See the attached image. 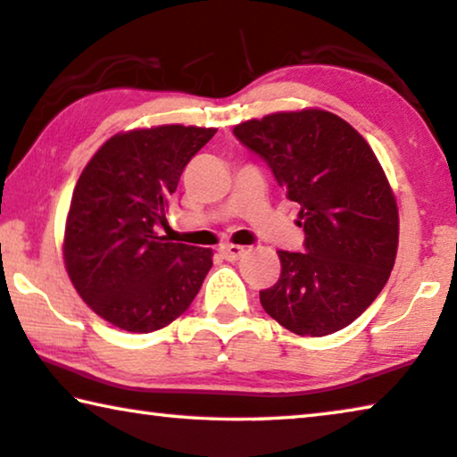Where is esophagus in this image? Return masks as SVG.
<instances>
[{
	"instance_id": "obj_1",
	"label": "esophagus",
	"mask_w": 457,
	"mask_h": 457,
	"mask_svg": "<svg viewBox=\"0 0 457 457\" xmlns=\"http://www.w3.org/2000/svg\"><path fill=\"white\" fill-rule=\"evenodd\" d=\"M222 259H227V262H238L245 253V247H238V245H222V247L219 249Z\"/></svg>"
}]
</instances>
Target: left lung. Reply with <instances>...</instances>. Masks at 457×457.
<instances>
[{
    "mask_svg": "<svg viewBox=\"0 0 457 457\" xmlns=\"http://www.w3.org/2000/svg\"><path fill=\"white\" fill-rule=\"evenodd\" d=\"M300 204L304 251H278L279 279L259 292L263 311L287 331L322 337L351 325L395 268L398 210L370 145L322 110L279 112L235 126Z\"/></svg>",
    "mask_w": 457,
    "mask_h": 457,
    "instance_id": "8db88e82",
    "label": "left lung"
}]
</instances>
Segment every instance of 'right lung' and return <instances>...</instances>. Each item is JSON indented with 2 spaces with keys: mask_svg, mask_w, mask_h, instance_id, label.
<instances>
[{
  "mask_svg": "<svg viewBox=\"0 0 457 457\" xmlns=\"http://www.w3.org/2000/svg\"><path fill=\"white\" fill-rule=\"evenodd\" d=\"M216 135L157 126L112 137L77 179L65 228L69 278L104 320L153 333L184 314L212 268V251L171 243L167 206L195 153Z\"/></svg>",
  "mask_w": 457,
  "mask_h": 457,
  "instance_id": "obj_1",
  "label": "right lung"
}]
</instances>
